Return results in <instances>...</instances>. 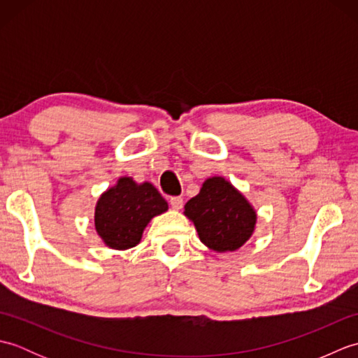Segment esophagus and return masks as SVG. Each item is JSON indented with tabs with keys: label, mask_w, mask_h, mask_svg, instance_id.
<instances>
[{
	"label": "esophagus",
	"mask_w": 358,
	"mask_h": 358,
	"mask_svg": "<svg viewBox=\"0 0 358 358\" xmlns=\"http://www.w3.org/2000/svg\"><path fill=\"white\" fill-rule=\"evenodd\" d=\"M169 203H171V208L172 209H181L183 208V199H181V196H171V200H169Z\"/></svg>",
	"instance_id": "34e87169"
}]
</instances>
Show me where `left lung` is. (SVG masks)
<instances>
[{
  "mask_svg": "<svg viewBox=\"0 0 358 358\" xmlns=\"http://www.w3.org/2000/svg\"><path fill=\"white\" fill-rule=\"evenodd\" d=\"M185 215L195 224L201 243L217 252L241 248L257 223L250 203L223 177L204 181L200 194L186 203Z\"/></svg>",
  "mask_w": 358,
  "mask_h": 358,
  "instance_id": "1",
  "label": "left lung"
}]
</instances>
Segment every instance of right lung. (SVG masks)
Returning a JSON list of instances; mask_svg holds the SVG:
<instances>
[{"label":"right lung","instance_id":"1","mask_svg":"<svg viewBox=\"0 0 358 358\" xmlns=\"http://www.w3.org/2000/svg\"><path fill=\"white\" fill-rule=\"evenodd\" d=\"M166 210V200L150 183L121 177L96 203L95 229L106 246L124 250L138 245L144 227Z\"/></svg>","mask_w":358,"mask_h":358}]
</instances>
